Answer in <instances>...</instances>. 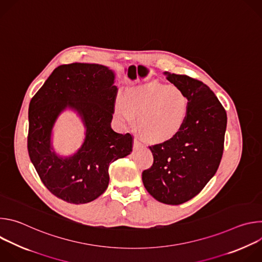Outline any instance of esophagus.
I'll return each mask as SVG.
<instances>
[{
	"label": "esophagus",
	"mask_w": 262,
	"mask_h": 262,
	"mask_svg": "<svg viewBox=\"0 0 262 262\" xmlns=\"http://www.w3.org/2000/svg\"><path fill=\"white\" fill-rule=\"evenodd\" d=\"M140 146H141L140 140H139L138 138H135V139H134V147H135V148H138V147H140Z\"/></svg>",
	"instance_id": "obj_1"
}]
</instances>
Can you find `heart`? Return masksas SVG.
<instances>
[{
	"instance_id": "b5f03b06",
	"label": "heart",
	"mask_w": 262,
	"mask_h": 262,
	"mask_svg": "<svg viewBox=\"0 0 262 262\" xmlns=\"http://www.w3.org/2000/svg\"><path fill=\"white\" fill-rule=\"evenodd\" d=\"M115 115L120 123L133 124L148 142L162 143L182 128L189 113V98L177 86L157 81L129 85L115 100Z\"/></svg>"
}]
</instances>
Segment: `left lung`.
Returning a JSON list of instances; mask_svg holds the SVG:
<instances>
[{
    "instance_id": "obj_1",
    "label": "left lung",
    "mask_w": 262,
    "mask_h": 262,
    "mask_svg": "<svg viewBox=\"0 0 262 262\" xmlns=\"http://www.w3.org/2000/svg\"><path fill=\"white\" fill-rule=\"evenodd\" d=\"M189 98V113L172 139L149 146L154 164L142 173L145 189L158 201L178 205L198 195L215 174L227 126L225 108L202 82L165 71Z\"/></svg>"
}]
</instances>
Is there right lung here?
Instances as JSON below:
<instances>
[{
  "label": "right lung",
  "mask_w": 262,
  "mask_h": 262,
  "mask_svg": "<svg viewBox=\"0 0 262 262\" xmlns=\"http://www.w3.org/2000/svg\"><path fill=\"white\" fill-rule=\"evenodd\" d=\"M115 72L107 66L72 63L58 66L30 101L28 151L47 189L73 204L98 198L108 185L110 164L130 155L133 137L111 127L117 95ZM66 109L77 112L85 139L71 156L51 143L52 128Z\"/></svg>",
  "instance_id": "add662e5"
}]
</instances>
